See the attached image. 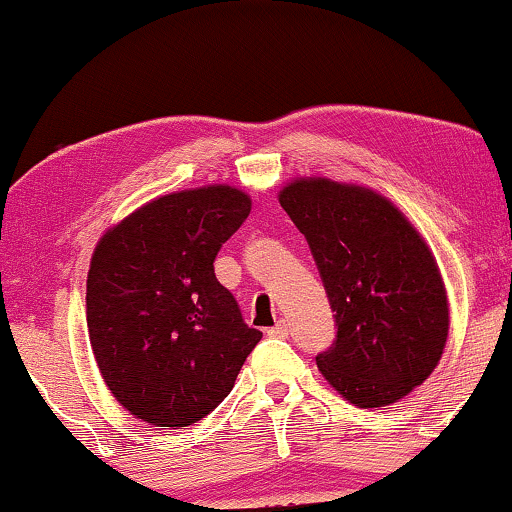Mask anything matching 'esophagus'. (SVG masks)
<instances>
[{
  "mask_svg": "<svg viewBox=\"0 0 512 512\" xmlns=\"http://www.w3.org/2000/svg\"><path fill=\"white\" fill-rule=\"evenodd\" d=\"M289 333H291V326H289V321H284V319L277 321V324L268 331V335H272V338H289Z\"/></svg>",
  "mask_w": 512,
  "mask_h": 512,
  "instance_id": "34e87169",
  "label": "esophagus"
}]
</instances>
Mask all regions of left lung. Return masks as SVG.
Instances as JSON below:
<instances>
[{
  "instance_id": "8db88e82",
  "label": "left lung",
  "mask_w": 512,
  "mask_h": 512,
  "mask_svg": "<svg viewBox=\"0 0 512 512\" xmlns=\"http://www.w3.org/2000/svg\"><path fill=\"white\" fill-rule=\"evenodd\" d=\"M279 205L310 242L338 338L317 356L324 380L359 408H387L436 370L450 300L422 233L370 186L296 177Z\"/></svg>"
}]
</instances>
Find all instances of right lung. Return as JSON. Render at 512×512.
Instances as JSON below:
<instances>
[{"label":"right lung","mask_w":512,"mask_h":512,"mask_svg":"<svg viewBox=\"0 0 512 512\" xmlns=\"http://www.w3.org/2000/svg\"><path fill=\"white\" fill-rule=\"evenodd\" d=\"M251 198L230 184L153 198L104 230L86 279V321L97 368L130 415L191 426L233 389L261 331L214 275L221 244Z\"/></svg>","instance_id":"1"}]
</instances>
